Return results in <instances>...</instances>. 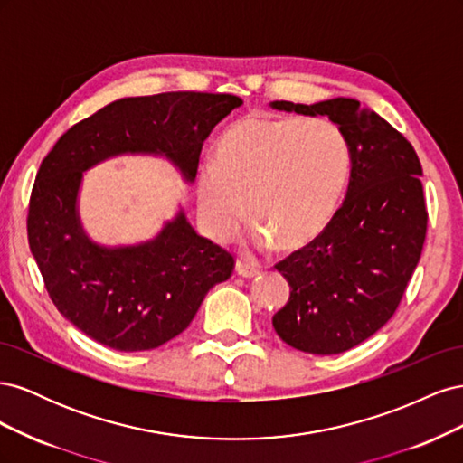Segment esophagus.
I'll list each match as a JSON object with an SVG mask.
<instances>
[{
	"label": "esophagus",
	"instance_id": "obj_1",
	"mask_svg": "<svg viewBox=\"0 0 463 463\" xmlns=\"http://www.w3.org/2000/svg\"><path fill=\"white\" fill-rule=\"evenodd\" d=\"M235 272L240 274V276H243V278H255L259 274V269H257L255 264L245 262L243 259H240V260L235 262Z\"/></svg>",
	"mask_w": 463,
	"mask_h": 463
}]
</instances>
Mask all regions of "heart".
I'll use <instances>...</instances> for the list:
<instances>
[{"mask_svg": "<svg viewBox=\"0 0 463 463\" xmlns=\"http://www.w3.org/2000/svg\"><path fill=\"white\" fill-rule=\"evenodd\" d=\"M349 174L342 129L325 118H243L226 129L214 162L197 174V208L210 237L226 241L247 208L259 226L250 243L298 249L338 210ZM248 206H244V203Z\"/></svg>", "mask_w": 463, "mask_h": 463, "instance_id": "b5f03b06", "label": "heart"}]
</instances>
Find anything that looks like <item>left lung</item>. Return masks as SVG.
I'll return each mask as SVG.
<instances>
[{"label": "left lung", "instance_id": "left-lung-1", "mask_svg": "<svg viewBox=\"0 0 463 463\" xmlns=\"http://www.w3.org/2000/svg\"><path fill=\"white\" fill-rule=\"evenodd\" d=\"M270 108L326 116L349 146L342 206L317 240L276 264L289 299L272 318L279 338L299 352L342 354L392 318L421 257V164L402 133L354 98L313 106L276 100Z\"/></svg>", "mask_w": 463, "mask_h": 463}]
</instances>
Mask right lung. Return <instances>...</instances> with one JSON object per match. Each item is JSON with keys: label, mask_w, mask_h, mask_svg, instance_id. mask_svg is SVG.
I'll return each instance as SVG.
<instances>
[{"label": "right lung", "mask_w": 463, "mask_h": 463, "mask_svg": "<svg viewBox=\"0 0 463 463\" xmlns=\"http://www.w3.org/2000/svg\"><path fill=\"white\" fill-rule=\"evenodd\" d=\"M243 104L233 94L131 96L73 125L42 160L31 194L29 245L58 311L98 344L145 352L175 338L206 293L226 282L233 257L199 235L184 208L152 240L108 247L79 214L82 177L125 154L160 156L193 184L203 145Z\"/></svg>", "instance_id": "add662e5"}]
</instances>
